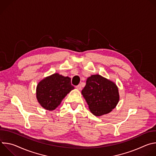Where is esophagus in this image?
I'll list each match as a JSON object with an SVG mask.
<instances>
[{"label":"esophagus","instance_id":"esophagus-1","mask_svg":"<svg viewBox=\"0 0 156 156\" xmlns=\"http://www.w3.org/2000/svg\"><path fill=\"white\" fill-rule=\"evenodd\" d=\"M77 90H81V84H78V86H76Z\"/></svg>","mask_w":156,"mask_h":156}]
</instances>
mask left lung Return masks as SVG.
<instances>
[{
	"mask_svg": "<svg viewBox=\"0 0 156 156\" xmlns=\"http://www.w3.org/2000/svg\"><path fill=\"white\" fill-rule=\"evenodd\" d=\"M81 93L91 113L96 116L108 114L119 101L117 85L99 75L87 78Z\"/></svg>",
	"mask_w": 156,
	"mask_h": 156,
	"instance_id": "obj_1",
	"label": "left lung"
}]
</instances>
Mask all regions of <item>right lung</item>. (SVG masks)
Listing matches in <instances>:
<instances>
[{"label": "right lung", "mask_w": 156, "mask_h": 156, "mask_svg": "<svg viewBox=\"0 0 156 156\" xmlns=\"http://www.w3.org/2000/svg\"><path fill=\"white\" fill-rule=\"evenodd\" d=\"M73 89L70 78L54 73L44 78L38 83L36 87V98L43 108L53 110Z\"/></svg>", "instance_id": "right-lung-1"}]
</instances>
